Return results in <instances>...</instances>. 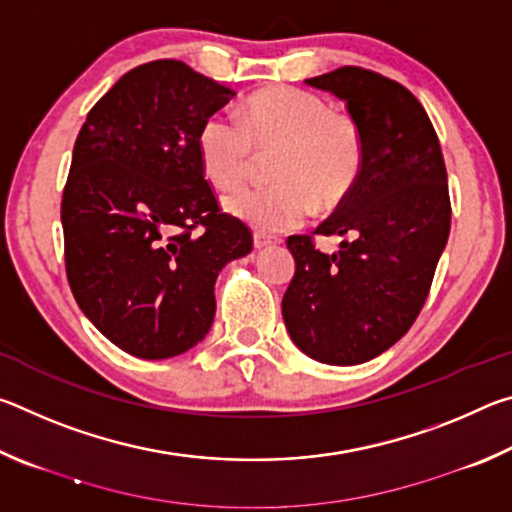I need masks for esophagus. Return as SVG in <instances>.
I'll return each instance as SVG.
<instances>
[{"label":"esophagus","mask_w":512,"mask_h":512,"mask_svg":"<svg viewBox=\"0 0 512 512\" xmlns=\"http://www.w3.org/2000/svg\"><path fill=\"white\" fill-rule=\"evenodd\" d=\"M253 244L257 250H264L268 246H275L277 239L275 237H268V235H262V232H255L253 235Z\"/></svg>","instance_id":"obj_1"}]
</instances>
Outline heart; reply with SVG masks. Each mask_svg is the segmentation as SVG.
Instances as JSON below:
<instances>
[{"label": "heart", "mask_w": 512, "mask_h": 512, "mask_svg": "<svg viewBox=\"0 0 512 512\" xmlns=\"http://www.w3.org/2000/svg\"><path fill=\"white\" fill-rule=\"evenodd\" d=\"M255 149H277L273 185L239 187L223 198L232 219L257 232H284L300 225L314 207L332 210L357 185L363 169V137L357 124L318 94L273 88L246 101L244 121L214 112L198 133V155L207 180L232 187L246 176Z\"/></svg>", "instance_id": "obj_1"}]
</instances>
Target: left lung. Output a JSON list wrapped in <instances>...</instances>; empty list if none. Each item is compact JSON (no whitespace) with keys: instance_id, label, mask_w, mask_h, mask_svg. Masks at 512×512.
Returning a JSON list of instances; mask_svg holds the SVG:
<instances>
[{"instance_id":"8db88e82","label":"left lung","mask_w":512,"mask_h":512,"mask_svg":"<svg viewBox=\"0 0 512 512\" xmlns=\"http://www.w3.org/2000/svg\"><path fill=\"white\" fill-rule=\"evenodd\" d=\"M305 83L345 103L363 137V169L316 230L343 237L336 253L287 239L296 273L282 318L307 357L357 366L400 341L427 300L452 223L445 160L427 112L400 83L361 67Z\"/></svg>"}]
</instances>
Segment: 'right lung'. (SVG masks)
<instances>
[{
    "label": "right lung",
    "instance_id": "obj_1",
    "mask_svg": "<svg viewBox=\"0 0 512 512\" xmlns=\"http://www.w3.org/2000/svg\"><path fill=\"white\" fill-rule=\"evenodd\" d=\"M235 94L180 60H153L121 76L76 137L60 205L67 280L90 323L133 357L201 343L221 268L253 250L198 155L203 121Z\"/></svg>",
    "mask_w": 512,
    "mask_h": 512
}]
</instances>
